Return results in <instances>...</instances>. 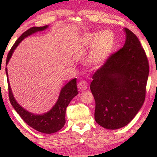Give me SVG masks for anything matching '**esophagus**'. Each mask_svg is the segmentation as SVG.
Masks as SVG:
<instances>
[{"instance_id": "34e87169", "label": "esophagus", "mask_w": 157, "mask_h": 157, "mask_svg": "<svg viewBox=\"0 0 157 157\" xmlns=\"http://www.w3.org/2000/svg\"><path fill=\"white\" fill-rule=\"evenodd\" d=\"M87 87L88 84L85 81H80L78 83V89L79 91H83V90L86 89Z\"/></svg>"}]
</instances>
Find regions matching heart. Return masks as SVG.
Wrapping results in <instances>:
<instances>
[{
	"label": "heart",
	"mask_w": 157,
	"mask_h": 157,
	"mask_svg": "<svg viewBox=\"0 0 157 157\" xmlns=\"http://www.w3.org/2000/svg\"><path fill=\"white\" fill-rule=\"evenodd\" d=\"M114 43V35L109 31L101 33L89 32L83 35L79 42L81 48L86 49L92 46L87 58V66L94 69L100 68L112 51Z\"/></svg>",
	"instance_id": "1"
}]
</instances>
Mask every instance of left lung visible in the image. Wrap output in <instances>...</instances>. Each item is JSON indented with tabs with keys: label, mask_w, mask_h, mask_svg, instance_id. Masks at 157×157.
<instances>
[{
	"label": "left lung",
	"mask_w": 157,
	"mask_h": 157,
	"mask_svg": "<svg viewBox=\"0 0 157 157\" xmlns=\"http://www.w3.org/2000/svg\"><path fill=\"white\" fill-rule=\"evenodd\" d=\"M123 48L111 54L92 76L96 123L107 129L124 127L144 102L149 61L136 36L124 29Z\"/></svg>",
	"instance_id": "left-lung-1"
}]
</instances>
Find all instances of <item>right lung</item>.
<instances>
[{
  "label": "right lung",
  "mask_w": 157,
  "mask_h": 157,
  "mask_svg": "<svg viewBox=\"0 0 157 157\" xmlns=\"http://www.w3.org/2000/svg\"><path fill=\"white\" fill-rule=\"evenodd\" d=\"M47 28H48V25H44L41 27H32L25 31L15 42L14 45L12 46L11 49L8 53L7 59H6V66H7L15 49L25 38L37 31H44ZM6 76H7L8 94H9L10 104L16 111V112L20 115V117L28 125L38 132L44 133V134H53V133L57 132L58 131L63 127L64 124L66 123L65 116L66 108L72 98L78 94L76 78L71 80L62 88L57 102L50 111L47 113H43L41 115H36L26 111L16 102L13 95L9 81H8L7 68H6Z\"/></svg>",
  "instance_id": "right-lung-1"
}]
</instances>
